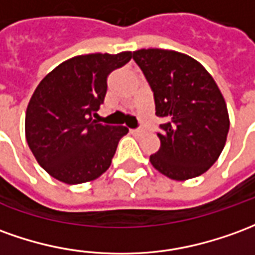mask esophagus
<instances>
[{
    "mask_svg": "<svg viewBox=\"0 0 255 255\" xmlns=\"http://www.w3.org/2000/svg\"><path fill=\"white\" fill-rule=\"evenodd\" d=\"M131 132H132L133 135H139V133L142 132V131H140V129H131Z\"/></svg>",
    "mask_w": 255,
    "mask_h": 255,
    "instance_id": "obj_1",
    "label": "esophagus"
}]
</instances>
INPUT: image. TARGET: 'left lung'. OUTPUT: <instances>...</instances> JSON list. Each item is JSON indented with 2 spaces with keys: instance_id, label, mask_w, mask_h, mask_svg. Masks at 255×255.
Segmentation results:
<instances>
[{
  "instance_id": "obj_1",
  "label": "left lung",
  "mask_w": 255,
  "mask_h": 255,
  "mask_svg": "<svg viewBox=\"0 0 255 255\" xmlns=\"http://www.w3.org/2000/svg\"><path fill=\"white\" fill-rule=\"evenodd\" d=\"M132 58L152 88L156 116L165 120L152 165L175 181L204 174L220 157L229 131L227 103L214 78L177 51L149 48Z\"/></svg>"
}]
</instances>
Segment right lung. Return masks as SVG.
Returning <instances> with one entry per match:
<instances>
[{
	"mask_svg": "<svg viewBox=\"0 0 255 255\" xmlns=\"http://www.w3.org/2000/svg\"><path fill=\"white\" fill-rule=\"evenodd\" d=\"M131 58L129 51L80 55L41 80L28 102L24 129L28 147L51 177L77 185L109 168L128 128L94 117L106 95L108 76Z\"/></svg>",
	"mask_w": 255,
	"mask_h": 255,
	"instance_id": "1",
	"label": "right lung"
}]
</instances>
